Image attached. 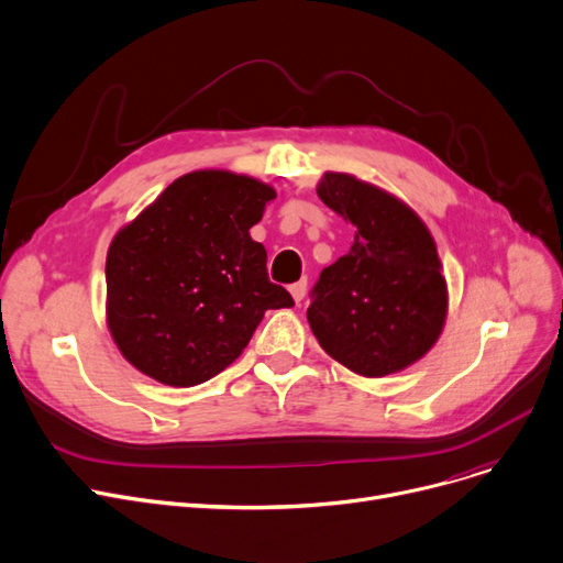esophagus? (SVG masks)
<instances>
[{
    "label": "esophagus",
    "instance_id": "esophagus-1",
    "mask_svg": "<svg viewBox=\"0 0 563 563\" xmlns=\"http://www.w3.org/2000/svg\"><path fill=\"white\" fill-rule=\"evenodd\" d=\"M288 290H290V295H292V300H295V302H302V300H305V295H307V279L295 282Z\"/></svg>",
    "mask_w": 563,
    "mask_h": 563
}]
</instances>
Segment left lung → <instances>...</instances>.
Segmentation results:
<instances>
[{
	"label": "left lung",
	"instance_id": "obj_1",
	"mask_svg": "<svg viewBox=\"0 0 563 563\" xmlns=\"http://www.w3.org/2000/svg\"><path fill=\"white\" fill-rule=\"evenodd\" d=\"M318 197L356 234L311 290V332L356 375L400 373L434 347L445 324L448 284L437 243L409 205L354 175L324 173Z\"/></svg>",
	"mask_w": 563,
	"mask_h": 563
}]
</instances>
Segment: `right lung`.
I'll return each instance as SVG.
<instances>
[{
	"mask_svg": "<svg viewBox=\"0 0 563 563\" xmlns=\"http://www.w3.org/2000/svg\"><path fill=\"white\" fill-rule=\"evenodd\" d=\"M277 192L247 175L175 179L107 254V324L122 356L165 386L202 384L247 347L268 309L292 307L250 229Z\"/></svg>",
	"mask_w": 563,
	"mask_h": 563,
	"instance_id": "right-lung-1",
	"label": "right lung"
}]
</instances>
